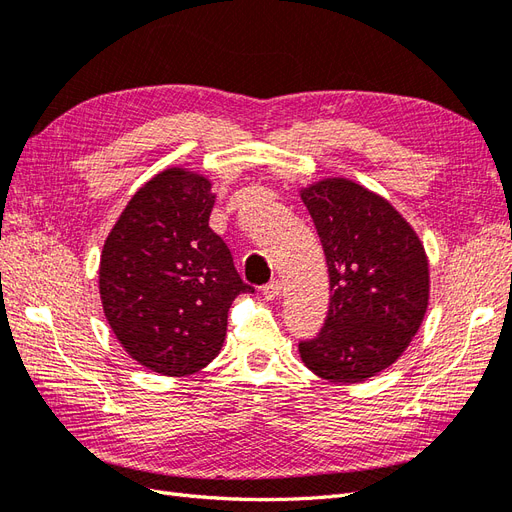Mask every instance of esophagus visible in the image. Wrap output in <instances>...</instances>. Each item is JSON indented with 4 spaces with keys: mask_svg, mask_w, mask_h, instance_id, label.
<instances>
[{
    "mask_svg": "<svg viewBox=\"0 0 512 512\" xmlns=\"http://www.w3.org/2000/svg\"><path fill=\"white\" fill-rule=\"evenodd\" d=\"M262 294H265V299H267V301L280 299V297H282V284L275 280V282H271V284H267L265 288H262Z\"/></svg>",
    "mask_w": 512,
    "mask_h": 512,
    "instance_id": "obj_1",
    "label": "esophagus"
}]
</instances>
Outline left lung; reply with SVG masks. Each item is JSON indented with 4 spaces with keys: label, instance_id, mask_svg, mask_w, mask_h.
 I'll return each mask as SVG.
<instances>
[{
    "label": "left lung",
    "instance_id": "8db88e82",
    "mask_svg": "<svg viewBox=\"0 0 512 512\" xmlns=\"http://www.w3.org/2000/svg\"><path fill=\"white\" fill-rule=\"evenodd\" d=\"M329 267L331 303L301 361L329 382H365L391 367L418 333L429 305V260L389 200L331 177L301 188Z\"/></svg>",
    "mask_w": 512,
    "mask_h": 512
}]
</instances>
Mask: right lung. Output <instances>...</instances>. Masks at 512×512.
<instances>
[{
  "instance_id": "obj_1",
  "label": "right lung",
  "mask_w": 512,
  "mask_h": 512,
  "mask_svg": "<svg viewBox=\"0 0 512 512\" xmlns=\"http://www.w3.org/2000/svg\"><path fill=\"white\" fill-rule=\"evenodd\" d=\"M211 181L173 166L138 190L102 247L106 322L132 359L162 376H190L220 354L228 309L243 284L209 228Z\"/></svg>"
}]
</instances>
